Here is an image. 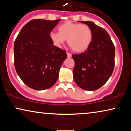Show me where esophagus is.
<instances>
[{"label":"esophagus","mask_w":131,"mask_h":131,"mask_svg":"<svg viewBox=\"0 0 131 131\" xmlns=\"http://www.w3.org/2000/svg\"><path fill=\"white\" fill-rule=\"evenodd\" d=\"M67 55L68 58H70V57H71V54L70 53H69V52H67Z\"/></svg>","instance_id":"34e87169"}]
</instances>
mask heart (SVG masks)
<instances>
[{"label":"heart","instance_id":"b5f03b06","mask_svg":"<svg viewBox=\"0 0 131 131\" xmlns=\"http://www.w3.org/2000/svg\"><path fill=\"white\" fill-rule=\"evenodd\" d=\"M58 32L52 31L49 37L57 47H61L66 40L73 51L82 52L86 50L92 40V31L86 24H80L67 21L61 24Z\"/></svg>","mask_w":131,"mask_h":131}]
</instances>
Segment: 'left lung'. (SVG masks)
Masks as SVG:
<instances>
[{"instance_id":"8db88e82","label":"left lung","mask_w":131,"mask_h":131,"mask_svg":"<svg viewBox=\"0 0 131 131\" xmlns=\"http://www.w3.org/2000/svg\"><path fill=\"white\" fill-rule=\"evenodd\" d=\"M92 31L91 44L85 52L72 55L73 78L80 88L95 91L106 83L114 67L115 47L106 30L92 21H80Z\"/></svg>"}]
</instances>
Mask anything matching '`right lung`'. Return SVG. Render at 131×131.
I'll list each match as a JSON object with an SVG mask.
<instances>
[{
    "label": "right lung",
    "instance_id": "add662e5",
    "mask_svg": "<svg viewBox=\"0 0 131 131\" xmlns=\"http://www.w3.org/2000/svg\"><path fill=\"white\" fill-rule=\"evenodd\" d=\"M60 19H35L23 27L14 46V66L21 80L35 90L52 86L58 78L65 50L53 45L50 33Z\"/></svg>",
    "mask_w": 131,
    "mask_h": 131
}]
</instances>
